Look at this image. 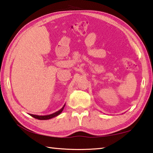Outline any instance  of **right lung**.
Masks as SVG:
<instances>
[{"instance_id":"obj_1","label":"right lung","mask_w":153,"mask_h":153,"mask_svg":"<svg viewBox=\"0 0 153 153\" xmlns=\"http://www.w3.org/2000/svg\"><path fill=\"white\" fill-rule=\"evenodd\" d=\"M65 105H63V106L62 108H61L59 110L57 111L56 112L51 114L46 115V116H39V115H35V114H30V116H31L32 117L35 118L36 119H38V120H49V119H51L52 118H54V117H55V116H58L59 114H60L62 113V112L63 111V108H64Z\"/></svg>"}]
</instances>
